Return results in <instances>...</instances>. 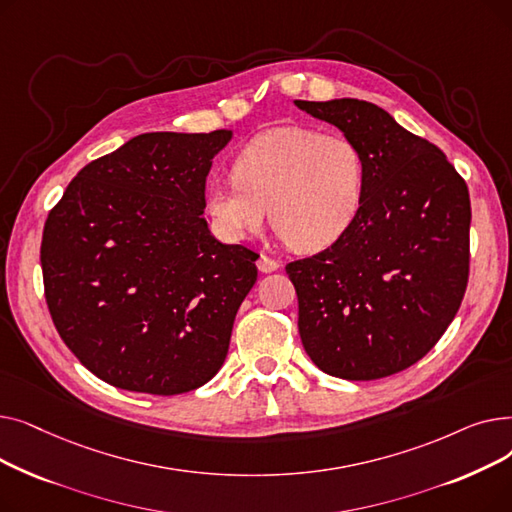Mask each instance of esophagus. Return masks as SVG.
<instances>
[{"instance_id": "esophagus-1", "label": "esophagus", "mask_w": 512, "mask_h": 512, "mask_svg": "<svg viewBox=\"0 0 512 512\" xmlns=\"http://www.w3.org/2000/svg\"><path fill=\"white\" fill-rule=\"evenodd\" d=\"M257 267H259V272H263V274H272V272H276L278 267H280V261L267 257V255H261L257 259Z\"/></svg>"}]
</instances>
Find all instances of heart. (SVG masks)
I'll list each match as a JSON object with an SVG mask.
<instances>
[{"mask_svg": "<svg viewBox=\"0 0 512 512\" xmlns=\"http://www.w3.org/2000/svg\"><path fill=\"white\" fill-rule=\"evenodd\" d=\"M232 176L205 186L215 228L240 240L263 226L270 207L276 232L292 249L311 253L332 247L357 222L367 168L363 151L346 134L276 126L238 151Z\"/></svg>", "mask_w": 512, "mask_h": 512, "instance_id": "b5f03b06", "label": "heart"}]
</instances>
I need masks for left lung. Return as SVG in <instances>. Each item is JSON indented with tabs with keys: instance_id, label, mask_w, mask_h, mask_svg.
Masks as SVG:
<instances>
[{
	"instance_id": "8db88e82",
	"label": "left lung",
	"mask_w": 512,
	"mask_h": 512,
	"mask_svg": "<svg viewBox=\"0 0 512 512\" xmlns=\"http://www.w3.org/2000/svg\"><path fill=\"white\" fill-rule=\"evenodd\" d=\"M294 105L340 128L365 157L359 218L338 242L292 261L299 334L334 378L380 380L432 351L469 280L471 201L446 155L361 99Z\"/></svg>"
}]
</instances>
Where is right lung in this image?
<instances>
[{"mask_svg": "<svg viewBox=\"0 0 512 512\" xmlns=\"http://www.w3.org/2000/svg\"><path fill=\"white\" fill-rule=\"evenodd\" d=\"M232 130L145 132L80 170L47 215L45 301L99 380L172 396L224 365L257 253L203 218L211 159Z\"/></svg>", "mask_w": 512, "mask_h": 512, "instance_id": "obj_1", "label": "right lung"}]
</instances>
